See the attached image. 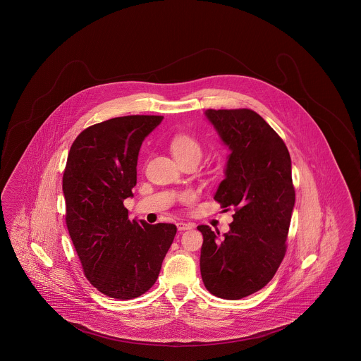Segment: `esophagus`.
<instances>
[{"instance_id": "esophagus-1", "label": "esophagus", "mask_w": 361, "mask_h": 361, "mask_svg": "<svg viewBox=\"0 0 361 361\" xmlns=\"http://www.w3.org/2000/svg\"><path fill=\"white\" fill-rule=\"evenodd\" d=\"M176 227L179 231H186V229H191L192 228V224L191 223H183V221H179V223H176Z\"/></svg>"}]
</instances>
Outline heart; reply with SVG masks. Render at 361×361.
<instances>
[{
  "mask_svg": "<svg viewBox=\"0 0 361 361\" xmlns=\"http://www.w3.org/2000/svg\"><path fill=\"white\" fill-rule=\"evenodd\" d=\"M171 151L173 153V156L176 157V160L182 159V157H186V156H200L201 157V145L200 142L190 137V135H178L172 140L171 142Z\"/></svg>",
  "mask_w": 361,
  "mask_h": 361,
  "instance_id": "heart-1",
  "label": "heart"
}]
</instances>
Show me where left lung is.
<instances>
[{
	"label": "left lung",
	"instance_id": "8db88e82",
	"mask_svg": "<svg viewBox=\"0 0 361 361\" xmlns=\"http://www.w3.org/2000/svg\"><path fill=\"white\" fill-rule=\"evenodd\" d=\"M205 116L231 152L214 200L235 214L223 236L197 227L204 236L201 276L212 295L238 300L262 289L284 259L295 207L292 163L284 141L255 111L207 110Z\"/></svg>",
	"mask_w": 361,
	"mask_h": 361
}]
</instances>
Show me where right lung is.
Listing matches in <instances>:
<instances>
[{"label": "right lung", "mask_w": 361, "mask_h": 361, "mask_svg": "<svg viewBox=\"0 0 361 361\" xmlns=\"http://www.w3.org/2000/svg\"><path fill=\"white\" fill-rule=\"evenodd\" d=\"M159 115L118 116L92 125L71 147L62 190L66 226L85 277L106 296L129 300L152 286L176 233L173 224L129 220L138 152Z\"/></svg>", "instance_id": "obj_1"}]
</instances>
